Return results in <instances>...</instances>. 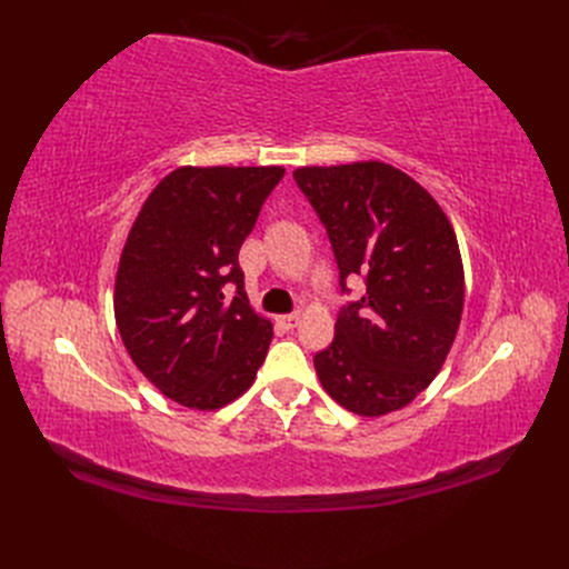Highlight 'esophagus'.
Instances as JSON below:
<instances>
[{
	"instance_id": "esophagus-1",
	"label": "esophagus",
	"mask_w": 569,
	"mask_h": 569,
	"mask_svg": "<svg viewBox=\"0 0 569 569\" xmlns=\"http://www.w3.org/2000/svg\"><path fill=\"white\" fill-rule=\"evenodd\" d=\"M278 322H280L282 327H287V330H295V327L301 322V316H299V313H291V316H280V318H278Z\"/></svg>"
}]
</instances>
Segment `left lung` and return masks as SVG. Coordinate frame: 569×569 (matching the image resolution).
Masks as SVG:
<instances>
[{
	"mask_svg": "<svg viewBox=\"0 0 569 569\" xmlns=\"http://www.w3.org/2000/svg\"><path fill=\"white\" fill-rule=\"evenodd\" d=\"M301 192L330 234L341 287L366 295L341 308L313 363L322 389L356 416L382 418L432 385L462 316L465 272L449 216L427 189L382 161L303 166Z\"/></svg>",
	"mask_w": 569,
	"mask_h": 569,
	"instance_id": "8db88e82",
	"label": "left lung"
}]
</instances>
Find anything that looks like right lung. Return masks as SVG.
Here are the masks:
<instances>
[{
  "label": "right lung",
  "instance_id": "1",
  "mask_svg": "<svg viewBox=\"0 0 569 569\" xmlns=\"http://www.w3.org/2000/svg\"><path fill=\"white\" fill-rule=\"evenodd\" d=\"M282 166H182L142 203L116 272L120 339L168 399L218 410L256 380L272 322L244 291L239 249ZM238 295L228 300L224 284Z\"/></svg>",
  "mask_w": 569,
  "mask_h": 569
}]
</instances>
